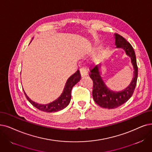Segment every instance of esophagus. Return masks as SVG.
I'll list each match as a JSON object with an SVG mask.
<instances>
[{"label": "esophagus", "instance_id": "obj_1", "mask_svg": "<svg viewBox=\"0 0 152 152\" xmlns=\"http://www.w3.org/2000/svg\"><path fill=\"white\" fill-rule=\"evenodd\" d=\"M80 75H81L82 77H83L85 76H86L88 74V72H87V70L86 68H84V67L82 68L80 70Z\"/></svg>", "mask_w": 152, "mask_h": 152}]
</instances>
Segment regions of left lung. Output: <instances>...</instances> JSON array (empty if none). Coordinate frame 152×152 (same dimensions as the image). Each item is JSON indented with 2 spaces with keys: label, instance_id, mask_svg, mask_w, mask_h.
I'll list each match as a JSON object with an SVG mask.
<instances>
[{
  "label": "left lung",
  "instance_id": "left-lung-1",
  "mask_svg": "<svg viewBox=\"0 0 152 152\" xmlns=\"http://www.w3.org/2000/svg\"><path fill=\"white\" fill-rule=\"evenodd\" d=\"M116 48H122L126 55L130 58L133 68V75L130 84L122 90H113L109 88L103 79L102 64H100L90 71V78L94 82L92 95L94 101L99 106L105 108H115L128 101L132 96L136 87L138 77V67L134 50L129 42L118 34H114Z\"/></svg>",
  "mask_w": 152,
  "mask_h": 152
}]
</instances>
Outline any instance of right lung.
<instances>
[{"instance_id": "add662e5", "label": "right lung", "mask_w": 152, "mask_h": 152, "mask_svg": "<svg viewBox=\"0 0 152 152\" xmlns=\"http://www.w3.org/2000/svg\"><path fill=\"white\" fill-rule=\"evenodd\" d=\"M80 80V75L79 70H77L74 74L71 75L66 82L62 93L58 98L54 101L47 104H41L35 102L30 99L27 95L24 92L25 95L28 102L34 107L38 108L39 110L45 112H56L63 110L67 107L71 100L72 89L75 85Z\"/></svg>"}]
</instances>
